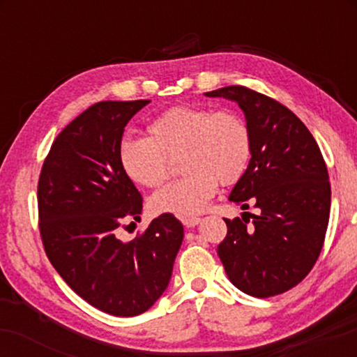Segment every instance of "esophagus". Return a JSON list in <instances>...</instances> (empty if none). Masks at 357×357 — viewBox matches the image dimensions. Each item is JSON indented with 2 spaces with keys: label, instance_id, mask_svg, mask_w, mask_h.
<instances>
[{
  "label": "esophagus",
  "instance_id": "obj_1",
  "mask_svg": "<svg viewBox=\"0 0 357 357\" xmlns=\"http://www.w3.org/2000/svg\"><path fill=\"white\" fill-rule=\"evenodd\" d=\"M181 221H183V225H184V227H186V228H195L196 225H198L202 220L195 218V216H191V218H183Z\"/></svg>",
  "mask_w": 357,
  "mask_h": 357
}]
</instances>
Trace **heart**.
Listing matches in <instances>:
<instances>
[{
    "label": "heart",
    "mask_w": 357,
    "mask_h": 357,
    "mask_svg": "<svg viewBox=\"0 0 357 357\" xmlns=\"http://www.w3.org/2000/svg\"><path fill=\"white\" fill-rule=\"evenodd\" d=\"M149 139L126 137L119 144V165L139 186L158 188L167 178V159H179L184 176L154 192V213L190 218L206 210L221 184L236 183L252 158V134L233 110L211 112L176 105L147 126Z\"/></svg>",
    "instance_id": "heart-1"
}]
</instances>
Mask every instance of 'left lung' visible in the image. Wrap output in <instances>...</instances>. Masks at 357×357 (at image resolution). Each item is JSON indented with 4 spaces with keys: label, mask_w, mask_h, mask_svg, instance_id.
Here are the masks:
<instances>
[{
    "label": "left lung",
    "mask_w": 357,
    "mask_h": 357,
    "mask_svg": "<svg viewBox=\"0 0 357 357\" xmlns=\"http://www.w3.org/2000/svg\"><path fill=\"white\" fill-rule=\"evenodd\" d=\"M204 96L236 102L252 134L248 167L228 199L258 213L250 225L245 213L225 220L220 260L241 292L278 296L304 280L326 238L331 184L321 149L292 110L264 93L230 85Z\"/></svg>",
    "instance_id": "8db88e82"
}]
</instances>
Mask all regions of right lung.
I'll list each match as a JSON object with an SVG mask.
<instances>
[{"mask_svg":"<svg viewBox=\"0 0 357 357\" xmlns=\"http://www.w3.org/2000/svg\"><path fill=\"white\" fill-rule=\"evenodd\" d=\"M151 100H104L65 127L38 181L40 233L48 260L75 294L117 317L146 312L165 294L184 228L158 216L137 238L117 236L141 220L142 198L119 165L124 127Z\"/></svg>","mask_w":357,"mask_h":357,"instance_id":"1","label":"right lung"}]
</instances>
